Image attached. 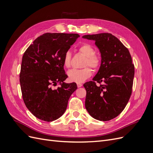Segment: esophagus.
Instances as JSON below:
<instances>
[{
	"label": "esophagus",
	"instance_id": "obj_1",
	"mask_svg": "<svg viewBox=\"0 0 153 153\" xmlns=\"http://www.w3.org/2000/svg\"><path fill=\"white\" fill-rule=\"evenodd\" d=\"M76 85H77L78 87H81L82 86V84H81V83H77Z\"/></svg>",
	"mask_w": 153,
	"mask_h": 153
}]
</instances>
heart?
Instances as JSON below:
<instances>
[{
    "mask_svg": "<svg viewBox=\"0 0 153 153\" xmlns=\"http://www.w3.org/2000/svg\"><path fill=\"white\" fill-rule=\"evenodd\" d=\"M78 52L85 57L83 63L82 69H72L68 73L69 79L71 82L81 83L85 81L92 75V70L89 66L94 70L98 69L101 64V59L98 54L95 53L93 46L88 43L80 45L78 48ZM72 55L71 52L67 51L63 56V64L66 68H69L71 64Z\"/></svg>",
    "mask_w": 153,
    "mask_h": 153,
    "instance_id": "1",
    "label": "heart"
}]
</instances>
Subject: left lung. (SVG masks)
<instances>
[{"label":"left lung","mask_w":153,"mask_h":153,"mask_svg":"<svg viewBox=\"0 0 153 153\" xmlns=\"http://www.w3.org/2000/svg\"><path fill=\"white\" fill-rule=\"evenodd\" d=\"M83 38L94 40L101 55V66L93 81L84 84L85 108L93 118L110 121L123 112L131 95L135 74L131 56L128 49L110 33L85 35Z\"/></svg>","instance_id":"8db88e82"}]
</instances>
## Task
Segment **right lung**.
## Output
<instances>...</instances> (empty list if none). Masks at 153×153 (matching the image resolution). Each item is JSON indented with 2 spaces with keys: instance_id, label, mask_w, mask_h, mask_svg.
<instances>
[{
  "instance_id": "right-lung-1",
  "label": "right lung",
  "mask_w": 153,
  "mask_h": 153,
  "mask_svg": "<svg viewBox=\"0 0 153 153\" xmlns=\"http://www.w3.org/2000/svg\"><path fill=\"white\" fill-rule=\"evenodd\" d=\"M80 36L47 32L37 38L26 50L22 61L20 82L22 98L34 116L55 121L65 112L76 83L66 84L63 56ZM57 83L61 87L53 89Z\"/></svg>"
}]
</instances>
